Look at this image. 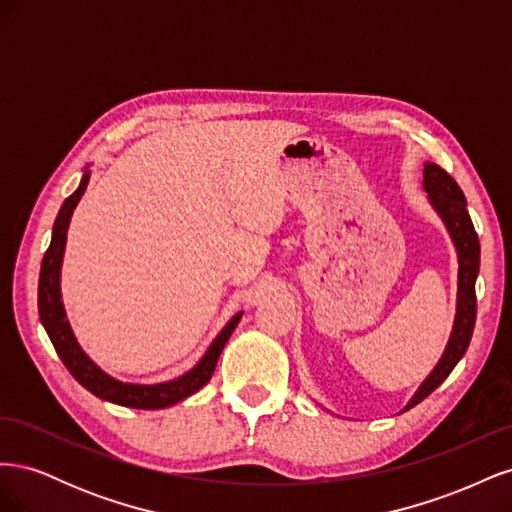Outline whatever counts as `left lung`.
<instances>
[{
  "instance_id": "1",
  "label": "left lung",
  "mask_w": 512,
  "mask_h": 512,
  "mask_svg": "<svg viewBox=\"0 0 512 512\" xmlns=\"http://www.w3.org/2000/svg\"><path fill=\"white\" fill-rule=\"evenodd\" d=\"M423 190L427 192L429 205L440 215L444 228L451 237L457 252V303H455V320L451 335L444 346V352L438 359L436 367L429 371V376L418 384V389L410 397L404 410L414 408L416 404L438 389L448 378L455 365L466 354L474 322H476V277L480 269V243L474 230V224L468 213L466 196L455 183V179L444 168L433 162L423 164Z\"/></svg>"
}]
</instances>
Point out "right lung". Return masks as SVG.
<instances>
[{
	"instance_id": "1",
	"label": "right lung",
	"mask_w": 512,
	"mask_h": 512,
	"mask_svg": "<svg viewBox=\"0 0 512 512\" xmlns=\"http://www.w3.org/2000/svg\"><path fill=\"white\" fill-rule=\"evenodd\" d=\"M91 177L89 164L83 170V177L79 188L74 194H70L64 205H61L57 220L53 224V237L51 245L42 258L40 267V282H38V314L40 322L53 342L59 359L64 361L70 374L76 378V382L83 384L89 393L96 397L111 401L117 406L126 408H141V410H160L175 406L185 397L194 395L196 391L203 389V386L211 380L215 365H218L220 354L230 339L232 331L237 329V324L243 316V312L232 316L226 327L215 335L213 342L209 344L207 352L203 354L192 369L185 371L179 378L158 382V384H136V382H123L113 378L111 374L96 365L89 359V354L81 348L79 339H76L70 320L64 307V299H61V265H64V252H66V241H68V226L72 220V213L79 205L81 196L87 190V183Z\"/></svg>"
}]
</instances>
